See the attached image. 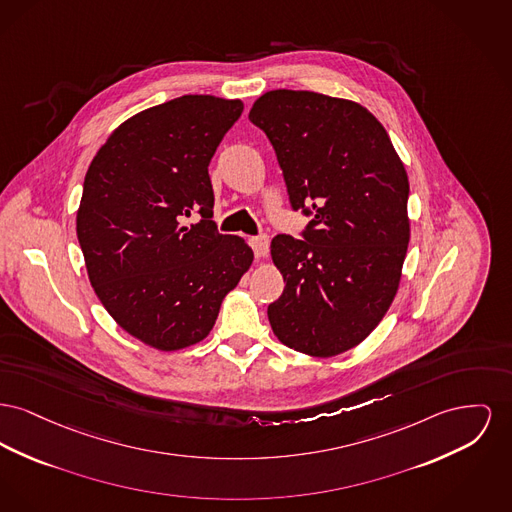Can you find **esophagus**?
Returning a JSON list of instances; mask_svg holds the SVG:
<instances>
[{
	"label": "esophagus",
	"mask_w": 512,
	"mask_h": 512,
	"mask_svg": "<svg viewBox=\"0 0 512 512\" xmlns=\"http://www.w3.org/2000/svg\"><path fill=\"white\" fill-rule=\"evenodd\" d=\"M249 245L253 247L255 257H257V259H261V257H265V255H267V251H269V238H267L265 234H261V236H253V238H249Z\"/></svg>",
	"instance_id": "esophagus-1"
}]
</instances>
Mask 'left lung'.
I'll return each mask as SVG.
<instances>
[{"label": "left lung", "instance_id": "left-lung-1", "mask_svg": "<svg viewBox=\"0 0 512 512\" xmlns=\"http://www.w3.org/2000/svg\"><path fill=\"white\" fill-rule=\"evenodd\" d=\"M249 120L271 141L301 238L271 243L284 292L272 331L301 354H342L373 331L398 290L410 241V183L379 120L358 102L311 91L265 92Z\"/></svg>", "mask_w": 512, "mask_h": 512}]
</instances>
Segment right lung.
<instances>
[{"mask_svg":"<svg viewBox=\"0 0 512 512\" xmlns=\"http://www.w3.org/2000/svg\"><path fill=\"white\" fill-rule=\"evenodd\" d=\"M241 100L185 94L123 121L92 158L77 238L92 288L123 331L156 350L201 342L253 263L212 222L209 164ZM200 222L184 226V218Z\"/></svg>","mask_w":512,"mask_h":512,"instance_id":"1","label":"right lung"}]
</instances>
